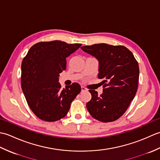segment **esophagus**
<instances>
[{
  "label": "esophagus",
  "mask_w": 160,
  "mask_h": 160,
  "mask_svg": "<svg viewBox=\"0 0 160 160\" xmlns=\"http://www.w3.org/2000/svg\"><path fill=\"white\" fill-rule=\"evenodd\" d=\"M81 90H82V91H87L88 89H87V88H85L84 87H81Z\"/></svg>",
  "instance_id": "esophagus-1"
}]
</instances>
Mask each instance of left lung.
<instances>
[{"mask_svg": "<svg viewBox=\"0 0 160 160\" xmlns=\"http://www.w3.org/2000/svg\"><path fill=\"white\" fill-rule=\"evenodd\" d=\"M81 49L98 60V78L103 79V93L89 90L91 100L87 108L91 116L103 122H113L127 111L136 94L139 66L127 47L108 44L84 46Z\"/></svg>", "mask_w": 160, "mask_h": 160, "instance_id": "1", "label": "left lung"}]
</instances>
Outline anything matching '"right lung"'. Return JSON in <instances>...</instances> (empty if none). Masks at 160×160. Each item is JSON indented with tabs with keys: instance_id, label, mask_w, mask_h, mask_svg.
Listing matches in <instances>:
<instances>
[{
	"instance_id": "right-lung-1",
	"label": "right lung",
	"mask_w": 160,
	"mask_h": 160,
	"mask_svg": "<svg viewBox=\"0 0 160 160\" xmlns=\"http://www.w3.org/2000/svg\"><path fill=\"white\" fill-rule=\"evenodd\" d=\"M82 44L60 40L35 44L21 64V87L27 102L37 117L47 122L60 120L67 114L71 103L81 91L74 82L61 89L60 73L66 69V58Z\"/></svg>"
}]
</instances>
